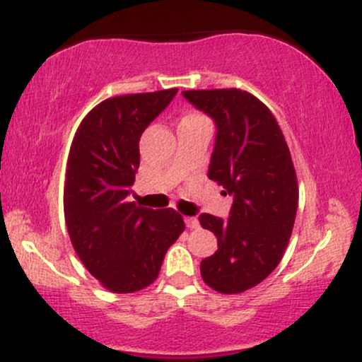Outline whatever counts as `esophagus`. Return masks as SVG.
Here are the masks:
<instances>
[{"label":"esophagus","instance_id":"obj_1","mask_svg":"<svg viewBox=\"0 0 362 362\" xmlns=\"http://www.w3.org/2000/svg\"><path fill=\"white\" fill-rule=\"evenodd\" d=\"M185 224L189 230H197L199 228V219L197 218H185Z\"/></svg>","mask_w":362,"mask_h":362}]
</instances>
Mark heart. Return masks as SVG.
I'll list each match as a JSON object with an SVG mask.
<instances>
[{
    "label": "heart",
    "mask_w": 362,
    "mask_h": 362,
    "mask_svg": "<svg viewBox=\"0 0 362 362\" xmlns=\"http://www.w3.org/2000/svg\"><path fill=\"white\" fill-rule=\"evenodd\" d=\"M195 120H207L202 114H197V112H187V114L182 117L180 122H195Z\"/></svg>",
    "instance_id": "heart-1"
}]
</instances>
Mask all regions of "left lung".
I'll return each instance as SVG.
<instances>
[{"mask_svg": "<svg viewBox=\"0 0 362 362\" xmlns=\"http://www.w3.org/2000/svg\"><path fill=\"white\" fill-rule=\"evenodd\" d=\"M182 95L218 127L211 180L233 195L230 219L201 214L218 238L201 262L202 281L223 294L253 288L279 265L293 233L298 178L279 124L265 103L240 88L187 90Z\"/></svg>", "mask_w": 362, "mask_h": 362, "instance_id": "left-lung-1", "label": "left lung"}]
</instances>
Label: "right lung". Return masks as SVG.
Instances as JSON below:
<instances>
[{
  "label": "right lung",
  "mask_w": 362,
  "mask_h": 362,
  "mask_svg": "<svg viewBox=\"0 0 362 362\" xmlns=\"http://www.w3.org/2000/svg\"><path fill=\"white\" fill-rule=\"evenodd\" d=\"M178 88L120 95L93 107L76 129L64 182V219L73 248L112 293H136L156 281L184 218L136 206L127 195L139 168V138Z\"/></svg>",
  "instance_id": "add662e5"
}]
</instances>
